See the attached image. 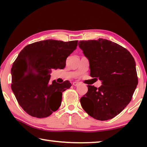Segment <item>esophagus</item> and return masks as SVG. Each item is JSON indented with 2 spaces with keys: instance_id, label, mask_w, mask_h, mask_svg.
Wrapping results in <instances>:
<instances>
[{
  "instance_id": "esophagus-1",
  "label": "esophagus",
  "mask_w": 147,
  "mask_h": 147,
  "mask_svg": "<svg viewBox=\"0 0 147 147\" xmlns=\"http://www.w3.org/2000/svg\"><path fill=\"white\" fill-rule=\"evenodd\" d=\"M78 84H79V83H78V82H73V85L74 86H78Z\"/></svg>"
}]
</instances>
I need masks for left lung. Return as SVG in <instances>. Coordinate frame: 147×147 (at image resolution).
I'll return each mask as SVG.
<instances>
[{"instance_id":"left-lung-1","label":"left lung","mask_w":147,"mask_h":147,"mask_svg":"<svg viewBox=\"0 0 147 147\" xmlns=\"http://www.w3.org/2000/svg\"><path fill=\"white\" fill-rule=\"evenodd\" d=\"M89 62L90 76L102 82L98 89L88 86L80 98L84 111L99 121L115 117L130 103L138 84L136 61L130 52L107 39L80 41Z\"/></svg>"}]
</instances>
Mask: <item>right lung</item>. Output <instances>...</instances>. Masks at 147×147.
<instances>
[{"mask_svg": "<svg viewBox=\"0 0 147 147\" xmlns=\"http://www.w3.org/2000/svg\"><path fill=\"white\" fill-rule=\"evenodd\" d=\"M78 41L47 39L26 46L11 70V89L17 102L30 115L49 117L58 110L62 93L71 86L69 81L50 82L53 69H63L66 59L76 49Z\"/></svg>", "mask_w": 147, "mask_h": 147, "instance_id": "add662e5", "label": "right lung"}]
</instances>
